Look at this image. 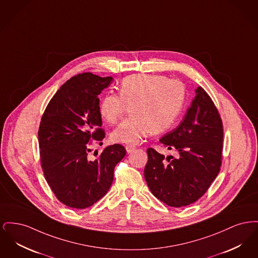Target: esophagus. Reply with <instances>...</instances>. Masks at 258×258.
Here are the masks:
<instances>
[{
    "label": "esophagus",
    "mask_w": 258,
    "mask_h": 258,
    "mask_svg": "<svg viewBox=\"0 0 258 258\" xmlns=\"http://www.w3.org/2000/svg\"><path fill=\"white\" fill-rule=\"evenodd\" d=\"M135 145H126L125 146V150H126V152L127 153H132L134 150H135Z\"/></svg>",
    "instance_id": "obj_1"
}]
</instances>
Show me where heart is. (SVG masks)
Returning <instances> with one entry per match:
<instances>
[{"mask_svg": "<svg viewBox=\"0 0 258 258\" xmlns=\"http://www.w3.org/2000/svg\"><path fill=\"white\" fill-rule=\"evenodd\" d=\"M119 95L107 94L100 101L99 115L115 123L126 105L133 117L120 123L111 134L114 142L137 144L151 133L160 134L176 123L184 105V87L176 79L159 74H135L123 78Z\"/></svg>", "mask_w": 258, "mask_h": 258, "instance_id": "1", "label": "heart"}]
</instances>
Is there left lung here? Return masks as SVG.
Returning a JSON list of instances; mask_svg holds the SVG:
<instances>
[{"label":"left lung","instance_id":"left-lung-1","mask_svg":"<svg viewBox=\"0 0 258 258\" xmlns=\"http://www.w3.org/2000/svg\"><path fill=\"white\" fill-rule=\"evenodd\" d=\"M196 93L183 121L160 140L168 150L177 151V157L164 158L155 149H147L144 176L148 186L160 201L176 208L197 201L221 169V115L202 87Z\"/></svg>","mask_w":258,"mask_h":258}]
</instances>
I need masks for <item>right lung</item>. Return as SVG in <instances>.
<instances>
[{
  "label": "right lung",
  "instance_id": "right-lung-1",
  "mask_svg": "<svg viewBox=\"0 0 258 258\" xmlns=\"http://www.w3.org/2000/svg\"><path fill=\"white\" fill-rule=\"evenodd\" d=\"M112 80L91 73L75 75L57 91L41 117V168L55 197L68 207L88 208L104 197L116 164L125 156L124 147L114 144L97 160L88 158L92 140L105 137L98 97Z\"/></svg>",
  "mask_w": 258,
  "mask_h": 258
}]
</instances>
